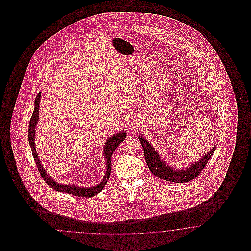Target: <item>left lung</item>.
Segmentation results:
<instances>
[{
    "label": "left lung",
    "mask_w": 251,
    "mask_h": 251,
    "mask_svg": "<svg viewBox=\"0 0 251 251\" xmlns=\"http://www.w3.org/2000/svg\"><path fill=\"white\" fill-rule=\"evenodd\" d=\"M138 138L143 146L145 161L147 163V166L149 167L150 171L155 176L170 182H189L192 179H194L195 177H197V176L205 167L206 164L208 163L209 159L213 156L214 150L216 148V146H213V148L199 161L193 163L187 168L178 169V168H173L170 167L165 161L161 159L158 152L154 150V148L149 144V142L146 141V139L144 137L140 135Z\"/></svg>",
    "instance_id": "left-lung-1"
}]
</instances>
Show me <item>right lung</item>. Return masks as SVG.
I'll return each mask as SVG.
<instances>
[{"label":"right lung","instance_id":"add662e5","mask_svg":"<svg viewBox=\"0 0 251 251\" xmlns=\"http://www.w3.org/2000/svg\"><path fill=\"white\" fill-rule=\"evenodd\" d=\"M41 97V93H38L37 98L35 99V109L33 111V114L31 116L30 121H29V126H28V141L30 145L31 151L33 153V157L35 160V163L38 167V171L42 178L50 188L53 190L61 191V192H65L68 194H72L78 197H93L97 195L101 190L104 189L106 186L107 180L109 179V176L111 172V156L112 153L117 148V146L120 145L122 142L125 140L127 136L125 131L118 132L114 134L113 136L110 137L106 142L104 145V154L106 160V172L105 174L104 179L99 183V185L95 187H90V188H80L74 185H63V184H59V183L54 181L53 179L47 174L45 169L40 164V161L38 159V153L36 151V146H35V129H36V124L38 121V114H39V100Z\"/></svg>","mask_w":251,"mask_h":251}]
</instances>
